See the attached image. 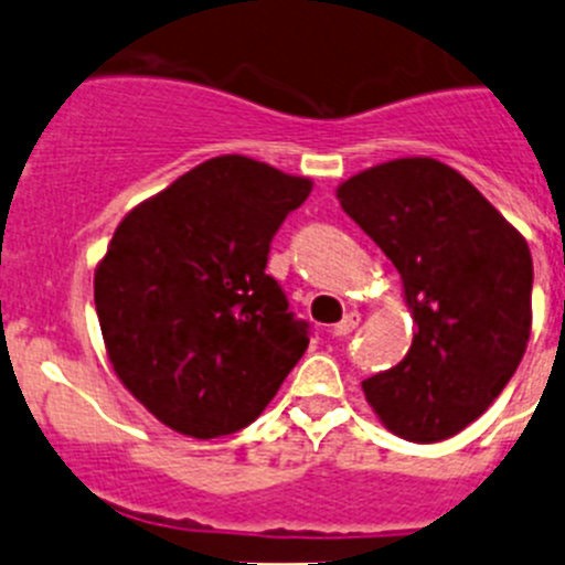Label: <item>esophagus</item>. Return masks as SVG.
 <instances>
[{
	"mask_svg": "<svg viewBox=\"0 0 565 565\" xmlns=\"http://www.w3.org/2000/svg\"><path fill=\"white\" fill-rule=\"evenodd\" d=\"M358 322H361V315H347L339 324H333V330H330V333H333L335 339H344V335H350L352 330L358 328Z\"/></svg>",
	"mask_w": 565,
	"mask_h": 565,
	"instance_id": "esophagus-1",
	"label": "esophagus"
}]
</instances>
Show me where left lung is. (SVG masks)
<instances>
[{
  "instance_id": "8db88e82",
  "label": "left lung",
  "mask_w": 565,
  "mask_h": 565,
  "mask_svg": "<svg viewBox=\"0 0 565 565\" xmlns=\"http://www.w3.org/2000/svg\"><path fill=\"white\" fill-rule=\"evenodd\" d=\"M339 202L393 262L415 319L404 361L363 380V393L404 440L454 437L500 396L525 355V237L435 158L366 169L339 188Z\"/></svg>"
}]
</instances>
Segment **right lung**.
<instances>
[{
	"label": "right lung",
	"instance_id": "add662e5",
	"mask_svg": "<svg viewBox=\"0 0 565 565\" xmlns=\"http://www.w3.org/2000/svg\"><path fill=\"white\" fill-rule=\"evenodd\" d=\"M311 193L243 156L204 161L130 210L95 270L111 366L158 420L191 437L246 429L309 347L267 254Z\"/></svg>",
	"mask_w": 565,
	"mask_h": 565
}]
</instances>
